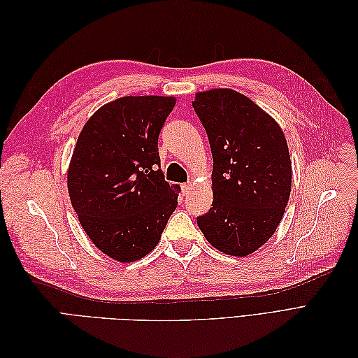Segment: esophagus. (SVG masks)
<instances>
[{"label": "esophagus", "instance_id": "34e87169", "mask_svg": "<svg viewBox=\"0 0 358 358\" xmlns=\"http://www.w3.org/2000/svg\"><path fill=\"white\" fill-rule=\"evenodd\" d=\"M191 189H192V183L191 182H187V183H183V185H182L183 194H189Z\"/></svg>", "mask_w": 358, "mask_h": 358}]
</instances>
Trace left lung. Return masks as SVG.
<instances>
[{
    "label": "left lung",
    "mask_w": 358,
    "mask_h": 358,
    "mask_svg": "<svg viewBox=\"0 0 358 358\" xmlns=\"http://www.w3.org/2000/svg\"><path fill=\"white\" fill-rule=\"evenodd\" d=\"M192 107L213 158V201L197 224L212 246L245 257L263 246L282 220L291 192V159L282 129L233 90L199 92Z\"/></svg>",
    "instance_id": "obj_1"
}]
</instances>
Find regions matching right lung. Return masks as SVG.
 Wrapping results in <instances>:
<instances>
[{"mask_svg":"<svg viewBox=\"0 0 358 358\" xmlns=\"http://www.w3.org/2000/svg\"><path fill=\"white\" fill-rule=\"evenodd\" d=\"M173 96H122L85 124L69 167L73 209L101 252L121 263L158 245L178 206V185L161 171L158 136Z\"/></svg>","mask_w":358,"mask_h":358,"instance_id":"add662e5","label":"right lung"}]
</instances>
